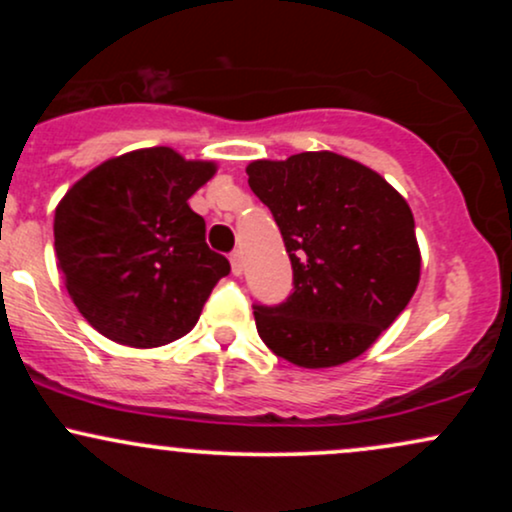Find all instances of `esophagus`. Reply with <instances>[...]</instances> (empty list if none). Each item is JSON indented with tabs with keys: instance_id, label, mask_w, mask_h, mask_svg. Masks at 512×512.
I'll list each match as a JSON object with an SVG mask.
<instances>
[{
	"instance_id": "1",
	"label": "esophagus",
	"mask_w": 512,
	"mask_h": 512,
	"mask_svg": "<svg viewBox=\"0 0 512 512\" xmlns=\"http://www.w3.org/2000/svg\"><path fill=\"white\" fill-rule=\"evenodd\" d=\"M231 269H233V274H236V276L243 274L245 264H243V255H240V250L231 252Z\"/></svg>"
}]
</instances>
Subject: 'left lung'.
Here are the masks:
<instances>
[{"mask_svg":"<svg viewBox=\"0 0 512 512\" xmlns=\"http://www.w3.org/2000/svg\"><path fill=\"white\" fill-rule=\"evenodd\" d=\"M248 182L272 211L293 269L284 303L252 305L262 342L303 368L361 356L419 284L409 204L375 170L332 151L255 161Z\"/></svg>","mask_w":512,"mask_h":512,"instance_id":"obj_1","label":"left lung"}]
</instances>
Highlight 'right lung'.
Instances as JSON below:
<instances>
[{"mask_svg": "<svg viewBox=\"0 0 512 512\" xmlns=\"http://www.w3.org/2000/svg\"><path fill=\"white\" fill-rule=\"evenodd\" d=\"M214 163L168 146L110 158L55 211V252L79 313L117 344L151 349L197 325L231 264L207 245L190 199Z\"/></svg>", "mask_w": 512, "mask_h": 512, "instance_id": "right-lung-1", "label": "right lung"}]
</instances>
